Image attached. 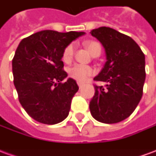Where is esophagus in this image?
<instances>
[{
  "mask_svg": "<svg viewBox=\"0 0 156 156\" xmlns=\"http://www.w3.org/2000/svg\"><path fill=\"white\" fill-rule=\"evenodd\" d=\"M78 87H79V88H81L83 86V84L82 83H80V82H78Z\"/></svg>",
  "mask_w": 156,
  "mask_h": 156,
  "instance_id": "obj_1",
  "label": "esophagus"
}]
</instances>
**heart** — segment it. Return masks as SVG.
Masks as SVG:
<instances>
[{"instance_id": "obj_1", "label": "heart", "mask_w": 156, "mask_h": 156, "mask_svg": "<svg viewBox=\"0 0 156 156\" xmlns=\"http://www.w3.org/2000/svg\"><path fill=\"white\" fill-rule=\"evenodd\" d=\"M84 46L88 48L89 52L92 56L94 54H99L101 53V46L98 41H86L84 42ZM74 53V45L71 43L68 44L64 50L62 51V60L65 62H69L73 57ZM94 70L88 66L81 64H75L69 68L68 73L72 78L78 82L83 83L88 79L90 76L94 74Z\"/></svg>"}]
</instances>
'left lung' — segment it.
<instances>
[{"instance_id": "obj_1", "label": "left lung", "mask_w": 156, "mask_h": 156, "mask_svg": "<svg viewBox=\"0 0 156 156\" xmlns=\"http://www.w3.org/2000/svg\"><path fill=\"white\" fill-rule=\"evenodd\" d=\"M105 48L106 62L94 79L108 83L106 88L94 85L89 103L91 115L105 124L124 120L134 111L143 94L145 58L130 37L115 29L101 27L91 31Z\"/></svg>"}]
</instances>
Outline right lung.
<instances>
[{"instance_id":"obj_1","label":"right lung","mask_w":156,"mask_h":156,"mask_svg":"<svg viewBox=\"0 0 156 156\" xmlns=\"http://www.w3.org/2000/svg\"><path fill=\"white\" fill-rule=\"evenodd\" d=\"M83 32L45 30L22 39L12 59L14 85L20 104L32 119L55 124L68 117L72 98L78 92L74 79L62 69V51Z\"/></svg>"}]
</instances>
